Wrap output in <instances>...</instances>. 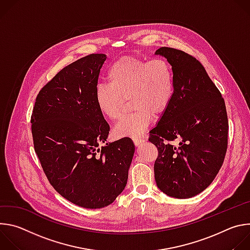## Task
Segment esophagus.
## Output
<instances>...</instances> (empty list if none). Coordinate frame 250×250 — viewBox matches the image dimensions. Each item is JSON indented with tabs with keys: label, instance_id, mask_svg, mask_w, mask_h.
I'll list each match as a JSON object with an SVG mask.
<instances>
[{
	"label": "esophagus",
	"instance_id": "esophagus-1",
	"mask_svg": "<svg viewBox=\"0 0 250 250\" xmlns=\"http://www.w3.org/2000/svg\"><path fill=\"white\" fill-rule=\"evenodd\" d=\"M132 141H133V144H134V146H139V145H141L142 142H145V139H142V138H138V137H133L132 138Z\"/></svg>",
	"mask_w": 250,
	"mask_h": 250
}]
</instances>
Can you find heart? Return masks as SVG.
I'll list each match as a JSON object with an SVG mask.
<instances>
[{
  "mask_svg": "<svg viewBox=\"0 0 250 250\" xmlns=\"http://www.w3.org/2000/svg\"><path fill=\"white\" fill-rule=\"evenodd\" d=\"M108 84H99L95 102L99 111L109 120L120 119L126 100L133 110L114 127L117 137H136L144 133L153 114L165 113L175 91L174 72L164 58L149 61L134 56L116 60L108 70Z\"/></svg>",
  "mask_w": 250,
  "mask_h": 250,
  "instance_id": "b5f03b06",
  "label": "heart"
}]
</instances>
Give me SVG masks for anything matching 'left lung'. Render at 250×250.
I'll return each instance as SVG.
<instances>
[{"instance_id":"obj_1","label":"left lung","mask_w":250,"mask_h":250,"mask_svg":"<svg viewBox=\"0 0 250 250\" xmlns=\"http://www.w3.org/2000/svg\"><path fill=\"white\" fill-rule=\"evenodd\" d=\"M174 72L175 91L148 140L157 147V187L166 195L194 197L215 179L227 153L229 122L225 100L204 66L192 55L160 47ZM178 139V146L172 141Z\"/></svg>"}]
</instances>
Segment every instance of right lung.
Segmentation results:
<instances>
[{"label": "right lung", "mask_w": 250, "mask_h": 250, "mask_svg": "<svg viewBox=\"0 0 250 250\" xmlns=\"http://www.w3.org/2000/svg\"><path fill=\"white\" fill-rule=\"evenodd\" d=\"M105 55L64 67L40 91L31 115L34 151L52 187L86 208L112 204L124 191L134 153L129 137L105 144L110 125L95 102Z\"/></svg>", "instance_id": "add662e5"}]
</instances>
